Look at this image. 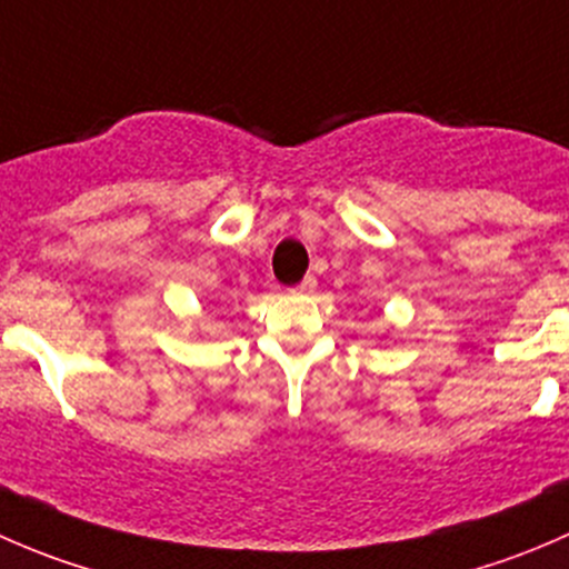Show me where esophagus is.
<instances>
[{
  "label": "esophagus",
  "mask_w": 569,
  "mask_h": 569,
  "mask_svg": "<svg viewBox=\"0 0 569 569\" xmlns=\"http://www.w3.org/2000/svg\"><path fill=\"white\" fill-rule=\"evenodd\" d=\"M313 289H317V278H313V274H306V278L297 283V291H302V295H311Z\"/></svg>",
  "instance_id": "esophagus-1"
}]
</instances>
